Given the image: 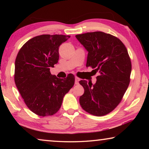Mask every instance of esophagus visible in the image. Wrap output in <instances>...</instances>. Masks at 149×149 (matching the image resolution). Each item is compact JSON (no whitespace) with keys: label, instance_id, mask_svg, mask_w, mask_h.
Masks as SVG:
<instances>
[{"label":"esophagus","instance_id":"obj_1","mask_svg":"<svg viewBox=\"0 0 149 149\" xmlns=\"http://www.w3.org/2000/svg\"><path fill=\"white\" fill-rule=\"evenodd\" d=\"M79 78H78V77H75V84H76V85L79 84Z\"/></svg>","mask_w":149,"mask_h":149}]
</instances>
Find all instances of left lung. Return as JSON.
<instances>
[{"mask_svg":"<svg viewBox=\"0 0 149 149\" xmlns=\"http://www.w3.org/2000/svg\"><path fill=\"white\" fill-rule=\"evenodd\" d=\"M88 52L86 66L99 72L95 84L79 81L84 88L79 97L83 109L102 116L119 104L129 86L132 62L127 49L119 39L101 31L75 35Z\"/></svg>","mask_w":149,"mask_h":149,"instance_id":"left-lung-1","label":"left lung"}]
</instances>
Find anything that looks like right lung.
Wrapping results in <instances>:
<instances>
[{
    "mask_svg": "<svg viewBox=\"0 0 149 149\" xmlns=\"http://www.w3.org/2000/svg\"><path fill=\"white\" fill-rule=\"evenodd\" d=\"M70 37L41 35L29 39L20 49L15 61L14 81L29 110L40 116L59 110L64 96L74 86V75L60 79L50 72L59 59V47Z\"/></svg>",
    "mask_w": 149,
    "mask_h": 149,
    "instance_id": "add662e5",
    "label": "right lung"
}]
</instances>
